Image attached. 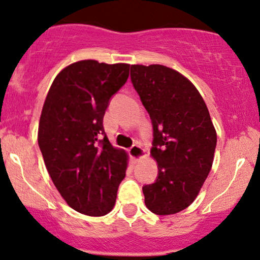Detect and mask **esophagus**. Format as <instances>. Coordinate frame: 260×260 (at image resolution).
I'll list each match as a JSON object with an SVG mask.
<instances>
[{
    "label": "esophagus",
    "instance_id": "34e87169",
    "mask_svg": "<svg viewBox=\"0 0 260 260\" xmlns=\"http://www.w3.org/2000/svg\"><path fill=\"white\" fill-rule=\"evenodd\" d=\"M129 155H131V157L133 158V161L134 162H138L139 160H142V158H144L146 156V152H145V150H144L142 146H139V145H133L132 148L129 149Z\"/></svg>",
    "mask_w": 260,
    "mask_h": 260
}]
</instances>
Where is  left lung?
<instances>
[{"mask_svg": "<svg viewBox=\"0 0 260 260\" xmlns=\"http://www.w3.org/2000/svg\"><path fill=\"white\" fill-rule=\"evenodd\" d=\"M131 80L154 128L152 158L158 177L143 186L145 205L157 215L189 207L213 165L217 132L196 87L160 64L132 65Z\"/></svg>", "mask_w": 260, "mask_h": 260, "instance_id": "obj_1", "label": "left lung"}]
</instances>
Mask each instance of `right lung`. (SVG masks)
<instances>
[{
    "label": "right lung",
    "instance_id": "add662e5",
    "mask_svg": "<svg viewBox=\"0 0 260 260\" xmlns=\"http://www.w3.org/2000/svg\"><path fill=\"white\" fill-rule=\"evenodd\" d=\"M128 75L124 62H73L55 76L41 112L37 140L53 184L71 208L90 217L114 208L126 176L127 152L111 145L103 118Z\"/></svg>",
    "mask_w": 260,
    "mask_h": 260
}]
</instances>
